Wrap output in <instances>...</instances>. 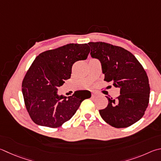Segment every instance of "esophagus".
I'll use <instances>...</instances> for the list:
<instances>
[{
  "mask_svg": "<svg viewBox=\"0 0 161 161\" xmlns=\"http://www.w3.org/2000/svg\"><path fill=\"white\" fill-rule=\"evenodd\" d=\"M96 96V93H92V96Z\"/></svg>",
  "mask_w": 161,
  "mask_h": 161,
  "instance_id": "34e87169",
  "label": "esophagus"
}]
</instances>
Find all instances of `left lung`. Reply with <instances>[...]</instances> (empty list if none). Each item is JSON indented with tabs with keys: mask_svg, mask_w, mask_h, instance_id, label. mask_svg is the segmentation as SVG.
Instances as JSON below:
<instances>
[{
	"mask_svg": "<svg viewBox=\"0 0 161 161\" xmlns=\"http://www.w3.org/2000/svg\"><path fill=\"white\" fill-rule=\"evenodd\" d=\"M91 55L101 63L104 81L120 89L116 98H108L106 108L99 110L105 121L115 128L130 127L141 119L148 107L150 86L147 72L135 56L119 46L89 42Z\"/></svg>",
	"mask_w": 161,
	"mask_h": 161,
	"instance_id": "8db88e82",
	"label": "left lung"
}]
</instances>
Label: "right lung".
<instances>
[{
	"label": "right lung",
	"instance_id": "right-lung-1",
	"mask_svg": "<svg viewBox=\"0 0 161 161\" xmlns=\"http://www.w3.org/2000/svg\"><path fill=\"white\" fill-rule=\"evenodd\" d=\"M90 52L87 43H69L46 51L35 58L23 79L25 104L31 119L41 126L59 127L69 120L89 91H76L72 96H58V88L71 77L72 67L86 60Z\"/></svg>",
	"mask_w": 161,
	"mask_h": 161
}]
</instances>
